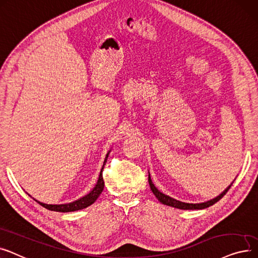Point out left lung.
<instances>
[{
	"label": "left lung",
	"mask_w": 258,
	"mask_h": 258,
	"mask_svg": "<svg viewBox=\"0 0 258 258\" xmlns=\"http://www.w3.org/2000/svg\"><path fill=\"white\" fill-rule=\"evenodd\" d=\"M148 180H149V185H150V188H151L153 194L156 196V199H157L159 202H161V203L164 204V205L174 207V208H177V209H182V210H196V209L200 210V209H205V208L210 207V206L214 205L215 203H217L220 199L224 198L225 194L229 191V189H230L231 186H232V183H231V186H229L222 194L218 195L217 198H215V199H213V200H211V201H209V202L202 203V204H187V203H182V202L176 201V200H174V199H172V198H170V196L165 195V194L162 193V192H159V191L155 188V186L153 185V182H152L151 177H150V174H149Z\"/></svg>",
	"instance_id": "1"
}]
</instances>
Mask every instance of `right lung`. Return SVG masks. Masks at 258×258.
<instances>
[{
    "mask_svg": "<svg viewBox=\"0 0 258 258\" xmlns=\"http://www.w3.org/2000/svg\"><path fill=\"white\" fill-rule=\"evenodd\" d=\"M107 157H108V154L106 155V158L104 161V165L102 167L101 173H100V176H99V180H97V183L95 185V187L93 188V190L89 194L85 195L84 198H82V199H80L76 202H73V203L65 204V205H47V204H43L39 201H35V202H38L41 206L46 208V209L50 210V211H56V212H71V211H77V210H81V209H84V208L89 207L90 205H92L97 200V198H99L100 194L102 193V191L104 189L103 170H104V166L107 162Z\"/></svg>",
    "mask_w": 258,
    "mask_h": 258,
    "instance_id": "1",
    "label": "right lung"
}]
</instances>
